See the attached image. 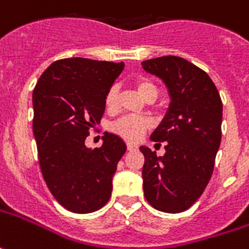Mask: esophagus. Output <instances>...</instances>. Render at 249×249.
I'll return each instance as SVG.
<instances>
[{"mask_svg": "<svg viewBox=\"0 0 249 249\" xmlns=\"http://www.w3.org/2000/svg\"><path fill=\"white\" fill-rule=\"evenodd\" d=\"M126 149H128V151H133L138 149V146H136V144H132V143H126Z\"/></svg>", "mask_w": 249, "mask_h": 249, "instance_id": "34e87169", "label": "esophagus"}]
</instances>
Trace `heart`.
Wrapping results in <instances>:
<instances>
[{
	"label": "heart",
	"instance_id": "obj_1",
	"mask_svg": "<svg viewBox=\"0 0 249 249\" xmlns=\"http://www.w3.org/2000/svg\"><path fill=\"white\" fill-rule=\"evenodd\" d=\"M133 85L136 90L141 93V96L146 100H154L157 96V87L147 78H136L133 81ZM118 89L117 87H111L110 89L106 92L105 96V107L108 111H114L118 106ZM150 128V121L147 118L143 117H131L126 116L117 120L116 123H113L110 129L111 132L118 135L120 138H123L128 142H135L138 139H141L143 136V133L146 132Z\"/></svg>",
	"mask_w": 249,
	"mask_h": 249
}]
</instances>
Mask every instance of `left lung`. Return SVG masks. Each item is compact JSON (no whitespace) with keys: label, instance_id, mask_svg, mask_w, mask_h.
Instances as JSON below:
<instances>
[{"label":"left lung","instance_id":"obj_1","mask_svg":"<svg viewBox=\"0 0 249 249\" xmlns=\"http://www.w3.org/2000/svg\"><path fill=\"white\" fill-rule=\"evenodd\" d=\"M167 84L171 105L151 141L165 154L141 147L143 192L153 208L178 213L189 210L210 182L222 139V99L210 75L178 56L142 62Z\"/></svg>","mask_w":249,"mask_h":249}]
</instances>
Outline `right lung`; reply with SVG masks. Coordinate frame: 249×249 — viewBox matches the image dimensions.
Here are the masks:
<instances>
[{"label": "right lung", "mask_w": 249, "mask_h": 249, "mask_svg": "<svg viewBox=\"0 0 249 249\" xmlns=\"http://www.w3.org/2000/svg\"><path fill=\"white\" fill-rule=\"evenodd\" d=\"M124 63L69 57L41 74L33 90V132L42 178L66 210L88 213L106 205L111 179L126 146L105 132L103 144L85 146L89 131L105 113V96Z\"/></svg>", "instance_id": "right-lung-1"}]
</instances>
